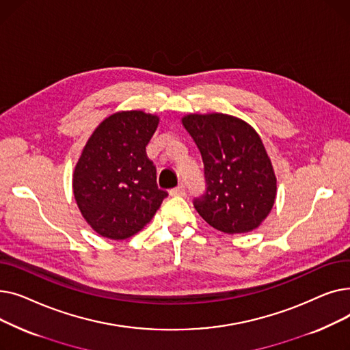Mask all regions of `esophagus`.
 I'll return each instance as SVG.
<instances>
[{
    "mask_svg": "<svg viewBox=\"0 0 350 350\" xmlns=\"http://www.w3.org/2000/svg\"><path fill=\"white\" fill-rule=\"evenodd\" d=\"M170 196H180V197H183V196H186V187H185V186H183V185L177 186L176 189L170 190Z\"/></svg>",
    "mask_w": 350,
    "mask_h": 350,
    "instance_id": "34e87169",
    "label": "esophagus"
}]
</instances>
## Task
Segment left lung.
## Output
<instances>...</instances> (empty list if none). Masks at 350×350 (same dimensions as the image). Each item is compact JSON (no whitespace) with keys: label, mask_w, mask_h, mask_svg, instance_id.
I'll return each instance as SVG.
<instances>
[{"label":"left lung","mask_w":350,"mask_h":350,"mask_svg":"<svg viewBox=\"0 0 350 350\" xmlns=\"http://www.w3.org/2000/svg\"><path fill=\"white\" fill-rule=\"evenodd\" d=\"M181 123L204 163L206 191L193 201L197 213L227 234L260 227L277 196V177L260 135L224 113L187 115Z\"/></svg>","instance_id":"8db88e82"}]
</instances>
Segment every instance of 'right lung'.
Masks as SVG:
<instances>
[{
    "label": "right lung",
    "instance_id": "add662e5",
    "mask_svg": "<svg viewBox=\"0 0 350 350\" xmlns=\"http://www.w3.org/2000/svg\"><path fill=\"white\" fill-rule=\"evenodd\" d=\"M159 116L126 110L106 118L86 142L72 187L86 223L99 235L124 240L139 232L167 191L157 187L156 167L146 154Z\"/></svg>",
    "mask_w": 350,
    "mask_h": 350
}]
</instances>
